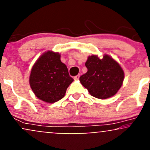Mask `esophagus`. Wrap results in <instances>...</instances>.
<instances>
[{"label":"esophagus","instance_id":"34e87169","mask_svg":"<svg viewBox=\"0 0 150 150\" xmlns=\"http://www.w3.org/2000/svg\"><path fill=\"white\" fill-rule=\"evenodd\" d=\"M79 78H80V75H77L76 76L74 77V79H75V80H78Z\"/></svg>","mask_w":150,"mask_h":150}]
</instances>
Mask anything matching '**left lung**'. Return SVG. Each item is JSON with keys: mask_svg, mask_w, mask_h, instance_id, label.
Returning <instances> with one entry per match:
<instances>
[{"mask_svg": "<svg viewBox=\"0 0 150 150\" xmlns=\"http://www.w3.org/2000/svg\"><path fill=\"white\" fill-rule=\"evenodd\" d=\"M87 72L81 75L80 81L89 94L98 99L113 97L120 88L124 73L120 65L108 55L103 58L89 56L85 63Z\"/></svg>", "mask_w": 150, "mask_h": 150, "instance_id": "8db88e82", "label": "left lung"}]
</instances>
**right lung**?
Listing matches in <instances>:
<instances>
[{"instance_id": "1", "label": "right lung", "mask_w": 150, "mask_h": 150, "mask_svg": "<svg viewBox=\"0 0 150 150\" xmlns=\"http://www.w3.org/2000/svg\"><path fill=\"white\" fill-rule=\"evenodd\" d=\"M73 79L66 65L61 61V55L47 51L32 67L30 84L35 95L41 100L54 103L64 97Z\"/></svg>"}]
</instances>
